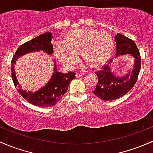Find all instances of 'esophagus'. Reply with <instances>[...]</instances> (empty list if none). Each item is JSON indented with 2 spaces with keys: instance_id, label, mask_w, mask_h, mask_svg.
<instances>
[{
  "instance_id": "1",
  "label": "esophagus",
  "mask_w": 153,
  "mask_h": 153,
  "mask_svg": "<svg viewBox=\"0 0 153 153\" xmlns=\"http://www.w3.org/2000/svg\"><path fill=\"white\" fill-rule=\"evenodd\" d=\"M83 75V73H78V72H77L76 75H75V76H76V78H80V77H82Z\"/></svg>"
}]
</instances>
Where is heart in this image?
<instances>
[{
    "instance_id": "b5f03b06",
    "label": "heart",
    "mask_w": 153,
    "mask_h": 153,
    "mask_svg": "<svg viewBox=\"0 0 153 153\" xmlns=\"http://www.w3.org/2000/svg\"><path fill=\"white\" fill-rule=\"evenodd\" d=\"M65 42H57L54 52L59 62L72 68L80 59V53L93 68L102 67L110 58L114 47L111 36L91 28H81L68 32Z\"/></svg>"
}]
</instances>
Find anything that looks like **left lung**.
I'll list each match as a JSON object with an SVG mask.
<instances>
[{"instance_id": "8db88e82", "label": "left lung", "mask_w": 153, "mask_h": 153, "mask_svg": "<svg viewBox=\"0 0 153 153\" xmlns=\"http://www.w3.org/2000/svg\"><path fill=\"white\" fill-rule=\"evenodd\" d=\"M115 41L116 57L125 54L133 56L135 59L134 67L123 77H118L111 71V64L113 60L110 59L102 70L95 72L98 83L93 93L102 100H114L127 94L136 84L140 72L141 56L134 41L119 33L115 36Z\"/></svg>"}]
</instances>
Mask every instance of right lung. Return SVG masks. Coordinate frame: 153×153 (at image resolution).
Listing matches in <instances>:
<instances>
[{"label":"right lung","instance_id":"1","mask_svg":"<svg viewBox=\"0 0 153 153\" xmlns=\"http://www.w3.org/2000/svg\"><path fill=\"white\" fill-rule=\"evenodd\" d=\"M52 38V33L46 32L24 43L18 48L14 55L13 56L12 60V78L14 86L17 87V91L28 102L39 107H50L57 103L62 96L67 92L69 84L75 78V73L73 72H70L68 73H62L58 72L55 62L54 72L51 80L42 88L35 92H32L26 91L21 89L16 78L14 69V64L20 56L28 53L42 51L48 55L53 54V46L51 44Z\"/></svg>","mask_w":153,"mask_h":153}]
</instances>
